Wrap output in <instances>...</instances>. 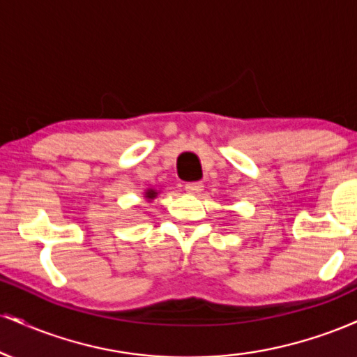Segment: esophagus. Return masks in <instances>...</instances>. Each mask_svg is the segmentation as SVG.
Returning <instances> with one entry per match:
<instances>
[{
  "mask_svg": "<svg viewBox=\"0 0 357 357\" xmlns=\"http://www.w3.org/2000/svg\"><path fill=\"white\" fill-rule=\"evenodd\" d=\"M184 190H186L190 195H198V192L203 191V184L199 181H191L184 184Z\"/></svg>",
  "mask_w": 357,
  "mask_h": 357,
  "instance_id": "1",
  "label": "esophagus"
}]
</instances>
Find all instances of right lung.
<instances>
[{
	"label": "right lung",
	"mask_w": 357,
	"mask_h": 357,
	"mask_svg": "<svg viewBox=\"0 0 357 357\" xmlns=\"http://www.w3.org/2000/svg\"><path fill=\"white\" fill-rule=\"evenodd\" d=\"M155 195H158V192H155L154 190H149L146 192V198H149V199H153V198H155Z\"/></svg>",
	"instance_id": "1"
}]
</instances>
